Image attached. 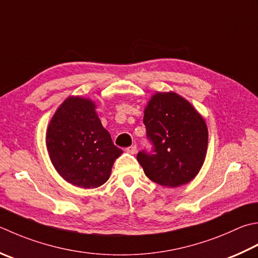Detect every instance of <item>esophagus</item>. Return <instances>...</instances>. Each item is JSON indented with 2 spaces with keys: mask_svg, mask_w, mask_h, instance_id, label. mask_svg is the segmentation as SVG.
Returning <instances> with one entry per match:
<instances>
[{
  "mask_svg": "<svg viewBox=\"0 0 258 258\" xmlns=\"http://www.w3.org/2000/svg\"><path fill=\"white\" fill-rule=\"evenodd\" d=\"M126 151H127L128 153H131V154H135L136 153V151H138V148H136V145L134 144V145H131V146H128L127 149H126Z\"/></svg>",
  "mask_w": 258,
  "mask_h": 258,
  "instance_id": "34e87169",
  "label": "esophagus"
}]
</instances>
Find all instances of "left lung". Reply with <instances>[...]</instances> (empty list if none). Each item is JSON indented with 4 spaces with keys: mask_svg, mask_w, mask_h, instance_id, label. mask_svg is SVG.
<instances>
[{
    "mask_svg": "<svg viewBox=\"0 0 258 258\" xmlns=\"http://www.w3.org/2000/svg\"><path fill=\"white\" fill-rule=\"evenodd\" d=\"M143 123L152 148L136 158L145 175L172 188L190 182L204 164L208 145L201 115L181 96L158 93L146 106Z\"/></svg>",
    "mask_w": 258,
    "mask_h": 258,
    "instance_id": "1",
    "label": "left lung"
}]
</instances>
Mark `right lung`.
<instances>
[{
  "instance_id": "obj_1",
  "label": "right lung",
  "mask_w": 258,
  "mask_h": 258,
  "mask_svg": "<svg viewBox=\"0 0 258 258\" xmlns=\"http://www.w3.org/2000/svg\"><path fill=\"white\" fill-rule=\"evenodd\" d=\"M47 148L55 170L69 183L89 189L108 180L123 151L114 145L90 99L69 97L53 115Z\"/></svg>"
}]
</instances>
